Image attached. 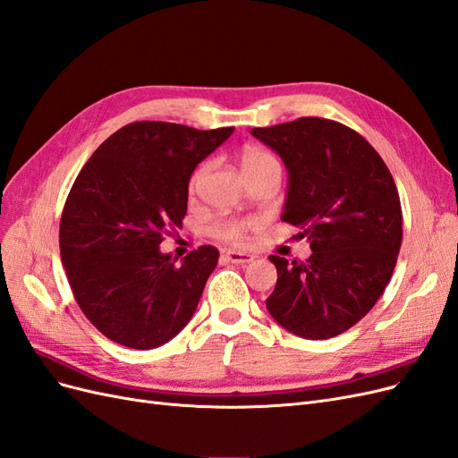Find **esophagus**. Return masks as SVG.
I'll return each mask as SVG.
<instances>
[{
  "instance_id": "esophagus-1",
  "label": "esophagus",
  "mask_w": 458,
  "mask_h": 458,
  "mask_svg": "<svg viewBox=\"0 0 458 458\" xmlns=\"http://www.w3.org/2000/svg\"><path fill=\"white\" fill-rule=\"evenodd\" d=\"M224 258L231 263H239V266H244V263H250L254 258L246 252H237V250H229L224 254Z\"/></svg>"
}]
</instances>
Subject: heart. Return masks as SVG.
Returning a JSON list of instances; mask_svg holds the SVG:
<instances>
[{"mask_svg": "<svg viewBox=\"0 0 458 458\" xmlns=\"http://www.w3.org/2000/svg\"><path fill=\"white\" fill-rule=\"evenodd\" d=\"M239 162L244 175L248 177V182L269 174L281 175V164L276 160V157L258 145L242 147L239 152ZM206 172H208V165L202 164L200 168H197V172L192 174L189 182L191 192L199 189ZM244 227H246V221H241V219H217L212 225V234L224 242H241L244 237Z\"/></svg>", "mask_w": 458, "mask_h": 458, "instance_id": "b5f03b06", "label": "heart"}]
</instances>
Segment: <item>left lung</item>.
I'll return each instance as SVG.
<instances>
[{"label":"left lung","instance_id":"1","mask_svg":"<svg viewBox=\"0 0 458 458\" xmlns=\"http://www.w3.org/2000/svg\"><path fill=\"white\" fill-rule=\"evenodd\" d=\"M252 135L288 170L281 219L300 227L311 256H269L276 284L266 306L308 340L338 336L372 310L397 261L403 216L387 165L363 135L327 118H298Z\"/></svg>","mask_w":458,"mask_h":458}]
</instances>
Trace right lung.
<instances>
[{
  "label": "right lung",
  "mask_w": 458,
  "mask_h": 458,
  "mask_svg": "<svg viewBox=\"0 0 458 458\" xmlns=\"http://www.w3.org/2000/svg\"><path fill=\"white\" fill-rule=\"evenodd\" d=\"M233 130L133 122L78 174L61 216V261L80 310L108 340L152 350L191 321L217 248L199 246L177 266L158 246L183 225L192 172Z\"/></svg>",
  "instance_id": "add662e5"
}]
</instances>
